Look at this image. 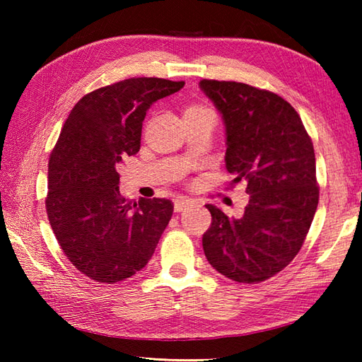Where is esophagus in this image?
Returning <instances> with one entry per match:
<instances>
[{"mask_svg": "<svg viewBox=\"0 0 362 362\" xmlns=\"http://www.w3.org/2000/svg\"><path fill=\"white\" fill-rule=\"evenodd\" d=\"M189 205H193V201H191V199H188V197H177L175 201H174V210L177 213H180L183 210H187V206H189Z\"/></svg>", "mask_w": 362, "mask_h": 362, "instance_id": "34e87169", "label": "esophagus"}]
</instances>
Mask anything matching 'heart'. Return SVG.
Masks as SVG:
<instances>
[{
  "label": "heart",
  "mask_w": 362,
  "mask_h": 362,
  "mask_svg": "<svg viewBox=\"0 0 362 362\" xmlns=\"http://www.w3.org/2000/svg\"><path fill=\"white\" fill-rule=\"evenodd\" d=\"M199 110H209L204 105H189L185 112H199Z\"/></svg>",
  "instance_id": "heart-1"
}]
</instances>
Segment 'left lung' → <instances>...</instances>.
<instances>
[{
  "label": "left lung",
  "mask_w": 362,
  "mask_h": 362,
  "mask_svg": "<svg viewBox=\"0 0 362 362\" xmlns=\"http://www.w3.org/2000/svg\"><path fill=\"white\" fill-rule=\"evenodd\" d=\"M226 124V168L247 183L240 219L214 205L202 236L209 263L238 283H259L302 249L319 204L316 157L302 119L288 101L232 81L199 82Z\"/></svg>",
  "instance_id": "obj_1"
}]
</instances>
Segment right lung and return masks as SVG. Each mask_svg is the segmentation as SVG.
<instances>
[{"mask_svg":"<svg viewBox=\"0 0 362 362\" xmlns=\"http://www.w3.org/2000/svg\"><path fill=\"white\" fill-rule=\"evenodd\" d=\"M185 82L130 78L98 88L73 107L49 156L46 213L71 264L117 283L149 263L173 216L169 199L127 201L117 166L140 151L149 107Z\"/></svg>","mask_w":362,"mask_h":362,"instance_id":"1","label":"right lung"}]
</instances>
